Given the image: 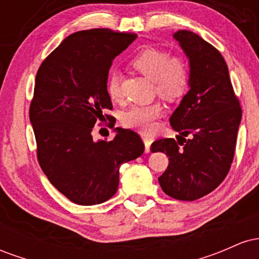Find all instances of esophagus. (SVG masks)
Returning <instances> with one entry per match:
<instances>
[{
  "mask_svg": "<svg viewBox=\"0 0 259 259\" xmlns=\"http://www.w3.org/2000/svg\"><path fill=\"white\" fill-rule=\"evenodd\" d=\"M142 140H144V144H145V152L148 153L150 152L151 144H152V139L147 135H142Z\"/></svg>",
  "mask_w": 259,
  "mask_h": 259,
  "instance_id": "esophagus-1",
  "label": "esophagus"
}]
</instances>
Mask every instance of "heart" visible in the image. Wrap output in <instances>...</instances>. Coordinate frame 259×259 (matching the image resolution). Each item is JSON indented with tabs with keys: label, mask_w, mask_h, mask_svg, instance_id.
<instances>
[{
	"label": "heart",
	"mask_w": 259,
	"mask_h": 259,
	"mask_svg": "<svg viewBox=\"0 0 259 259\" xmlns=\"http://www.w3.org/2000/svg\"><path fill=\"white\" fill-rule=\"evenodd\" d=\"M132 65L138 72L154 82L157 94L167 100H177L186 91L189 85V69L181 57H170L163 50L147 47L133 58ZM107 92L113 101L120 100V75L117 70L109 73ZM164 113L160 102L134 106L123 114V124L126 127L148 133L153 129L154 121Z\"/></svg>",
	"instance_id": "1"
}]
</instances>
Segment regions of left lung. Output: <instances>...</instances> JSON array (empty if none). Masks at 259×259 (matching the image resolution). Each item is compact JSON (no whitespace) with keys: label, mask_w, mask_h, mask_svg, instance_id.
Returning <instances> with one entry per match:
<instances>
[{"label":"left lung","mask_w":259,"mask_h":259,"mask_svg":"<svg viewBox=\"0 0 259 259\" xmlns=\"http://www.w3.org/2000/svg\"><path fill=\"white\" fill-rule=\"evenodd\" d=\"M173 37L189 59V91L169 119L179 133L177 140H157L151 151L169 157L158 178L163 191L177 200L195 201L227 177L242 112L221 52L192 31L179 30Z\"/></svg>","instance_id":"1"}]
</instances>
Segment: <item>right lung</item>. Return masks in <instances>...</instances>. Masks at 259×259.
<instances>
[{"label": "right lung", "mask_w": 259, "mask_h": 259, "mask_svg": "<svg viewBox=\"0 0 259 259\" xmlns=\"http://www.w3.org/2000/svg\"><path fill=\"white\" fill-rule=\"evenodd\" d=\"M136 34L91 29L65 37L38 68L29 117L37 160L47 179L81 206L106 202L117 192L119 168L144 153L135 132L115 127L111 141L92 139L97 121L111 119L107 79L113 59Z\"/></svg>", "instance_id": "right-lung-1"}]
</instances>
